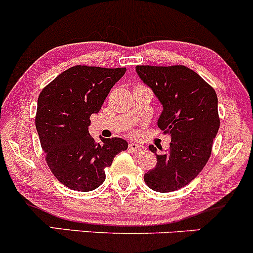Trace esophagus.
I'll return each mask as SVG.
<instances>
[{"instance_id": "obj_1", "label": "esophagus", "mask_w": 253, "mask_h": 253, "mask_svg": "<svg viewBox=\"0 0 253 253\" xmlns=\"http://www.w3.org/2000/svg\"><path fill=\"white\" fill-rule=\"evenodd\" d=\"M129 149L132 152V153H140V152H142L145 147H143L142 145H140V143H136V142H131L129 143Z\"/></svg>"}]
</instances>
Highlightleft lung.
Returning a JSON list of instances; mask_svg holds the SVG:
<instances>
[{
    "instance_id": "obj_1",
    "label": "left lung",
    "mask_w": 253,
    "mask_h": 253,
    "mask_svg": "<svg viewBox=\"0 0 253 253\" xmlns=\"http://www.w3.org/2000/svg\"><path fill=\"white\" fill-rule=\"evenodd\" d=\"M163 106L158 126L171 136L170 149L157 153L154 169L145 173L146 184L160 193L177 191L194 180L211 156L219 127L218 101L212 86L182 65L136 66Z\"/></svg>"
}]
</instances>
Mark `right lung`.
<instances>
[{
    "instance_id": "add662e5",
    "label": "right lung",
    "mask_w": 253,
    "mask_h": 253,
    "mask_svg": "<svg viewBox=\"0 0 253 253\" xmlns=\"http://www.w3.org/2000/svg\"><path fill=\"white\" fill-rule=\"evenodd\" d=\"M126 71V67L77 65L41 91L35 121L41 146L53 175L70 189L89 192L101 186L106 168L127 148L126 141L119 137H100L95 142L88 130L90 116L101 110Z\"/></svg>"
}]
</instances>
